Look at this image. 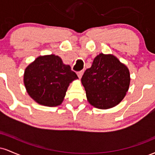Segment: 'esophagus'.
Returning a JSON list of instances; mask_svg holds the SVG:
<instances>
[{
	"mask_svg": "<svg viewBox=\"0 0 155 155\" xmlns=\"http://www.w3.org/2000/svg\"><path fill=\"white\" fill-rule=\"evenodd\" d=\"M83 73H84L83 71H81L77 72V76H78V77L79 78V79H81V76H82V75H83Z\"/></svg>",
	"mask_w": 155,
	"mask_h": 155,
	"instance_id": "obj_1",
	"label": "esophagus"
}]
</instances>
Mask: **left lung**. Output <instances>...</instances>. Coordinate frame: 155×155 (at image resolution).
Instances as JSON below:
<instances>
[{
  "label": "left lung",
  "mask_w": 155,
  "mask_h": 155,
  "mask_svg": "<svg viewBox=\"0 0 155 155\" xmlns=\"http://www.w3.org/2000/svg\"><path fill=\"white\" fill-rule=\"evenodd\" d=\"M88 102L100 109L118 105L130 86V71L127 66L112 54L101 53L81 77Z\"/></svg>",
  "instance_id": "8db88e82"
}]
</instances>
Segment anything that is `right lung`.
<instances>
[{
    "mask_svg": "<svg viewBox=\"0 0 155 155\" xmlns=\"http://www.w3.org/2000/svg\"><path fill=\"white\" fill-rule=\"evenodd\" d=\"M77 79L70 65L54 54L38 57L24 74L28 95L38 104L50 107L62 104L69 84Z\"/></svg>",
    "mask_w": 155,
    "mask_h": 155,
    "instance_id": "obj_1",
    "label": "right lung"
}]
</instances>
